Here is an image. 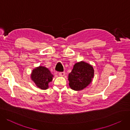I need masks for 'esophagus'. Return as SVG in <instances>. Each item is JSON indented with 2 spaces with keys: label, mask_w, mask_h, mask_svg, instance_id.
<instances>
[{
  "label": "esophagus",
  "mask_w": 130,
  "mask_h": 130,
  "mask_svg": "<svg viewBox=\"0 0 130 130\" xmlns=\"http://www.w3.org/2000/svg\"><path fill=\"white\" fill-rule=\"evenodd\" d=\"M65 72H59V76H65Z\"/></svg>",
  "instance_id": "esophagus-1"
}]
</instances>
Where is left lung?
I'll return each mask as SVG.
<instances>
[{
  "mask_svg": "<svg viewBox=\"0 0 130 130\" xmlns=\"http://www.w3.org/2000/svg\"><path fill=\"white\" fill-rule=\"evenodd\" d=\"M94 75V70L92 65L83 61L77 62L69 74V85L74 91L82 90L91 84Z\"/></svg>",
  "mask_w": 130,
  "mask_h": 130,
  "instance_id": "1",
  "label": "left lung"
}]
</instances>
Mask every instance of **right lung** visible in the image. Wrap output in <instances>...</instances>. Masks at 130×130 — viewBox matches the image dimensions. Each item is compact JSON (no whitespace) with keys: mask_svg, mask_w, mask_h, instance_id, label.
<instances>
[{"mask_svg":"<svg viewBox=\"0 0 130 130\" xmlns=\"http://www.w3.org/2000/svg\"><path fill=\"white\" fill-rule=\"evenodd\" d=\"M31 79L41 90H46L49 87V83L52 81L53 75L48 68L40 66L36 67L31 74Z\"/></svg>","mask_w":130,"mask_h":130,"instance_id":"right-lung-1","label":"right lung"}]
</instances>
